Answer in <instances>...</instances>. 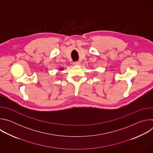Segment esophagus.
Returning a JSON list of instances; mask_svg holds the SVG:
<instances>
[{
    "label": "esophagus",
    "mask_w": 153,
    "mask_h": 153,
    "mask_svg": "<svg viewBox=\"0 0 153 153\" xmlns=\"http://www.w3.org/2000/svg\"><path fill=\"white\" fill-rule=\"evenodd\" d=\"M73 64L74 65H76V66H77V65H80L81 64V62L80 61H78V62H75L73 63Z\"/></svg>",
    "instance_id": "esophagus-1"
}]
</instances>
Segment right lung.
Returning a JSON list of instances; mask_svg holds the SVG:
<instances>
[{"mask_svg":"<svg viewBox=\"0 0 153 153\" xmlns=\"http://www.w3.org/2000/svg\"><path fill=\"white\" fill-rule=\"evenodd\" d=\"M63 68H59V71H63Z\"/></svg>","mask_w":153,"mask_h":153,"instance_id":"1","label":"right lung"}]
</instances>
